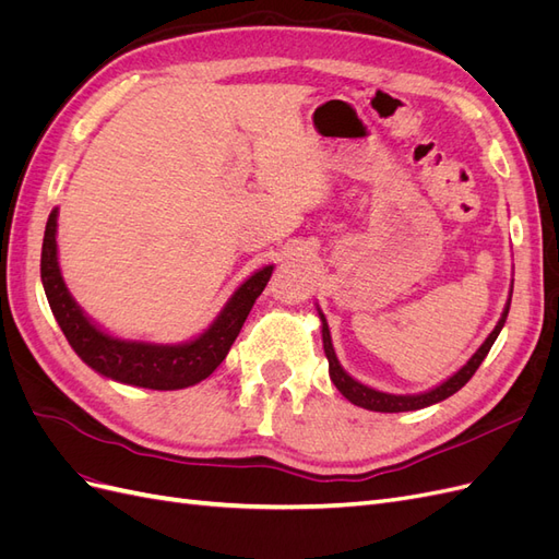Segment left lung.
Returning <instances> with one entry per match:
<instances>
[{"instance_id":"obj_1","label":"left lung","mask_w":559,"mask_h":559,"mask_svg":"<svg viewBox=\"0 0 559 559\" xmlns=\"http://www.w3.org/2000/svg\"><path fill=\"white\" fill-rule=\"evenodd\" d=\"M511 310V300L506 302V310L499 319V324L495 326V331L487 335V341L478 347V352L473 354L468 359V364L464 368L456 370L452 378H448L443 384H438L436 389H429L425 394H417V396H396V394H384V392H376V389H370L361 382H357L354 378H349L343 366L337 364L335 359V352L331 345V333H329V324L324 314L319 312L321 319V341H324V352H326V359H329V376L333 380V384L337 386V392H341L347 401H352L354 405H361L366 411H376V413H405V411H419V408H427V405H433L438 401H443L448 396H452L454 392H460V389L473 378L476 373L478 366L483 364V359L487 357V352L492 349L497 335L501 333L503 324H506V317H509Z\"/></svg>"}]
</instances>
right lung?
<instances>
[{
    "label": "right lung",
    "instance_id": "add662e5",
    "mask_svg": "<svg viewBox=\"0 0 559 559\" xmlns=\"http://www.w3.org/2000/svg\"><path fill=\"white\" fill-rule=\"evenodd\" d=\"M56 226L58 210L48 216L41 245V282L48 306L53 310L64 337L83 361L105 378L134 386L163 389L165 392V389H183L210 378L214 368L226 359L251 306L265 289L270 275H273V265H265L259 273H253L233 294L214 324L191 343L151 345L118 341V337H111L93 326L88 317L79 310L70 292H67L58 267Z\"/></svg>",
    "mask_w": 559,
    "mask_h": 559
}]
</instances>
